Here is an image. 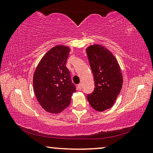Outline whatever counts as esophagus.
<instances>
[{
	"instance_id": "obj_1",
	"label": "esophagus",
	"mask_w": 153,
	"mask_h": 153,
	"mask_svg": "<svg viewBox=\"0 0 153 153\" xmlns=\"http://www.w3.org/2000/svg\"><path fill=\"white\" fill-rule=\"evenodd\" d=\"M77 89H78L79 90H82V84H79L77 85Z\"/></svg>"
}]
</instances>
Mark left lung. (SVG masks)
Instances as JSON below:
<instances>
[{
    "label": "left lung",
    "instance_id": "1",
    "mask_svg": "<svg viewBox=\"0 0 153 153\" xmlns=\"http://www.w3.org/2000/svg\"><path fill=\"white\" fill-rule=\"evenodd\" d=\"M95 88L87 96L91 107L104 111L113 107L123 85V76L115 56L104 46L92 45L86 48Z\"/></svg>",
    "mask_w": 153,
    "mask_h": 153
}]
</instances>
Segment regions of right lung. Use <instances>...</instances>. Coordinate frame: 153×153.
Wrapping results in <instances>:
<instances>
[{
	"label": "right lung",
	"instance_id": "1",
	"mask_svg": "<svg viewBox=\"0 0 153 153\" xmlns=\"http://www.w3.org/2000/svg\"><path fill=\"white\" fill-rule=\"evenodd\" d=\"M69 52L68 46H55L42 56L33 73L35 96L48 113L62 112L70 104L72 95L76 92L66 67Z\"/></svg>",
	"mask_w": 153,
	"mask_h": 153
}]
</instances>
